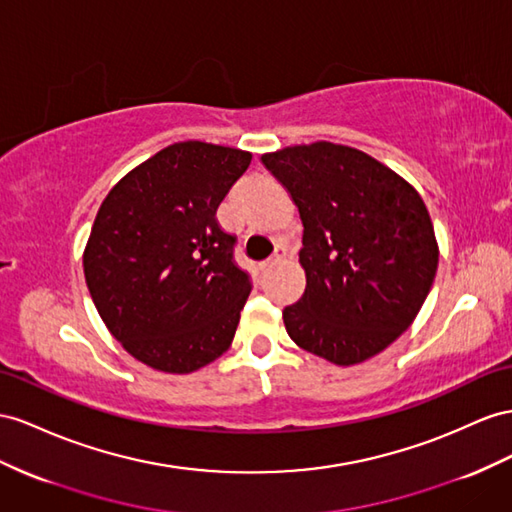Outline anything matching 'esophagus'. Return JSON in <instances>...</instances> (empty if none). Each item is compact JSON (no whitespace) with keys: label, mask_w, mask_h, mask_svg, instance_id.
I'll use <instances>...</instances> for the list:
<instances>
[{"label":"esophagus","mask_w":512,"mask_h":512,"mask_svg":"<svg viewBox=\"0 0 512 512\" xmlns=\"http://www.w3.org/2000/svg\"><path fill=\"white\" fill-rule=\"evenodd\" d=\"M285 257H287V248H285V246H279L277 253H274L268 261H264V264H261V270H270V268H274V266L283 264Z\"/></svg>","instance_id":"34e87169"}]
</instances>
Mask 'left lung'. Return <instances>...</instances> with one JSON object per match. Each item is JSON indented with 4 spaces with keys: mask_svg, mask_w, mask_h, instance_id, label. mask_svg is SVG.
<instances>
[{
    "mask_svg": "<svg viewBox=\"0 0 512 512\" xmlns=\"http://www.w3.org/2000/svg\"><path fill=\"white\" fill-rule=\"evenodd\" d=\"M303 220L305 294L283 309L287 335L335 365L383 352L430 292L439 246L422 196L372 155L311 142L261 155Z\"/></svg>",
    "mask_w": 512,
    "mask_h": 512,
    "instance_id": "obj_1",
    "label": "left lung"
}]
</instances>
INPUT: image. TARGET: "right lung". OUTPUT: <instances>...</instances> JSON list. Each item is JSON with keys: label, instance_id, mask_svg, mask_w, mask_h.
<instances>
[{"label": "right lung", "instance_id": "add662e5", "mask_svg": "<svg viewBox=\"0 0 512 512\" xmlns=\"http://www.w3.org/2000/svg\"><path fill=\"white\" fill-rule=\"evenodd\" d=\"M253 155L175 142L116 183L84 248L88 292L131 357L190 374L233 342L251 279L233 264L235 238L216 209Z\"/></svg>", "mask_w": 512, "mask_h": 512}]
</instances>
